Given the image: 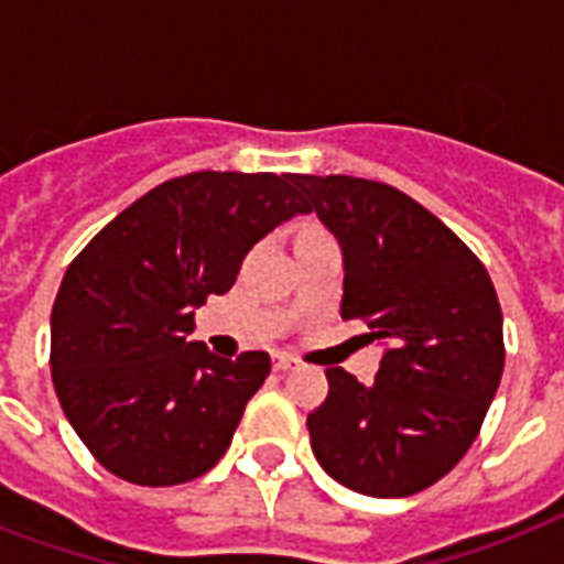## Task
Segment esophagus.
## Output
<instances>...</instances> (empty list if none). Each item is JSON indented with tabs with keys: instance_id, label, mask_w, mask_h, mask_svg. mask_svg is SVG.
Here are the masks:
<instances>
[{
	"instance_id": "1",
	"label": "esophagus",
	"mask_w": 564,
	"mask_h": 564,
	"mask_svg": "<svg viewBox=\"0 0 564 564\" xmlns=\"http://www.w3.org/2000/svg\"><path fill=\"white\" fill-rule=\"evenodd\" d=\"M295 366H299V360L290 357V354H274V371H290Z\"/></svg>"
}]
</instances>
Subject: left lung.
<instances>
[{
    "label": "left lung",
    "instance_id": "8db88e82",
    "mask_svg": "<svg viewBox=\"0 0 564 564\" xmlns=\"http://www.w3.org/2000/svg\"><path fill=\"white\" fill-rule=\"evenodd\" d=\"M345 260L343 318L386 345L375 383L327 369L310 445L336 482L406 498L442 480L474 438L503 375V313L471 248L401 189L351 175H295Z\"/></svg>",
    "mask_w": 564,
    "mask_h": 564
}]
</instances>
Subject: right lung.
<instances>
[{
  "instance_id": "1",
  "label": "right lung",
  "mask_w": 564,
  "mask_h": 564,
  "mask_svg": "<svg viewBox=\"0 0 564 564\" xmlns=\"http://www.w3.org/2000/svg\"><path fill=\"white\" fill-rule=\"evenodd\" d=\"M307 210L292 175L193 172L84 246L52 307L48 362L96 463L137 486H178L219 463L272 360L187 343L193 310L234 286L254 242Z\"/></svg>"
}]
</instances>
